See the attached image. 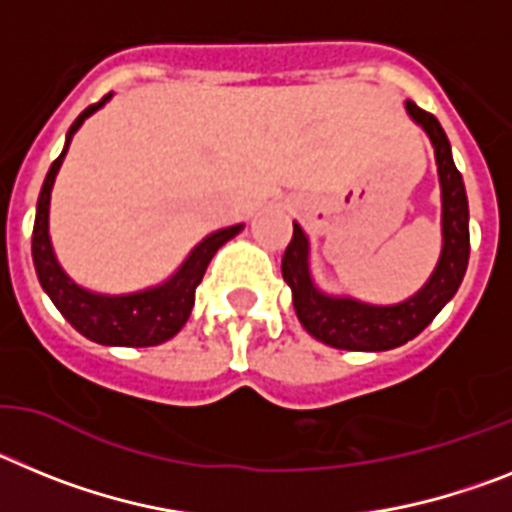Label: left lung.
Here are the masks:
<instances>
[{
	"instance_id": "left-lung-1",
	"label": "left lung",
	"mask_w": 512,
	"mask_h": 512,
	"mask_svg": "<svg viewBox=\"0 0 512 512\" xmlns=\"http://www.w3.org/2000/svg\"><path fill=\"white\" fill-rule=\"evenodd\" d=\"M404 108L412 121L420 123L422 131L428 133L435 149L443 201L441 260L435 265L428 283L402 304L373 306L348 299V296H327L311 281L309 239L299 224H293V237L281 262L283 281L291 286L293 309L299 322L304 324V330L332 348L379 353V350L399 348L404 342H410L453 299L469 265V201H466L461 172L453 164L446 131L435 115L417 108L412 100L404 102Z\"/></svg>"
}]
</instances>
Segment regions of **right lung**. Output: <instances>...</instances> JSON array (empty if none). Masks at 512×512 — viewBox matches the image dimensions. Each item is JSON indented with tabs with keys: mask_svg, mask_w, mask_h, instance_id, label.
Returning <instances> with one entry per match:
<instances>
[{
	"mask_svg": "<svg viewBox=\"0 0 512 512\" xmlns=\"http://www.w3.org/2000/svg\"><path fill=\"white\" fill-rule=\"evenodd\" d=\"M110 97V95H108ZM108 97L90 105L71 123L66 133L64 151L53 159L51 170L43 180L41 195H38V208H35L33 224V265L38 273L43 291L51 296L56 309L64 314L66 322L84 335L87 340L100 342V345H121V348H151L159 342H167L182 330V324L188 322L190 311L195 304V288L203 281L208 262L216 255L221 244L237 237L244 229L242 224L229 226L208 234L198 247L182 262L180 270L172 275L170 281H164L157 288H146L139 293H123V296H108V293H92L87 288L77 286L69 275L61 270L59 260L53 255L51 237H48V203H51V188L56 180L61 162L66 157L71 136L77 133L84 118H90L95 110L105 105Z\"/></svg>",
	"mask_w": 512,
	"mask_h": 512,
	"instance_id": "add662e5",
	"label": "right lung"
}]
</instances>
